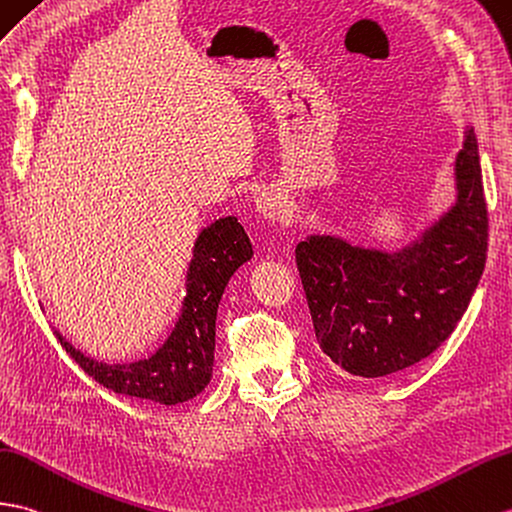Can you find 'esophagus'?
I'll return each instance as SVG.
<instances>
[{
    "instance_id": "34e87169",
    "label": "esophagus",
    "mask_w": 512,
    "mask_h": 512,
    "mask_svg": "<svg viewBox=\"0 0 512 512\" xmlns=\"http://www.w3.org/2000/svg\"><path fill=\"white\" fill-rule=\"evenodd\" d=\"M255 209L259 216L270 224H279L288 218V205H285V200L275 192L259 194L255 200Z\"/></svg>"
}]
</instances>
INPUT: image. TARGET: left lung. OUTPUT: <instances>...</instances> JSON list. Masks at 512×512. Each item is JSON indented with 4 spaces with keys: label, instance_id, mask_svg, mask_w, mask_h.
Returning a JSON list of instances; mask_svg holds the SVG:
<instances>
[{
    "label": "left lung",
    "instance_id": "left-lung-1",
    "mask_svg": "<svg viewBox=\"0 0 512 512\" xmlns=\"http://www.w3.org/2000/svg\"><path fill=\"white\" fill-rule=\"evenodd\" d=\"M456 200L399 248L362 246L312 233L296 268L320 349L342 371L384 377L434 353L478 288L489 240L473 126L454 161Z\"/></svg>",
    "mask_w": 512,
    "mask_h": 512
}]
</instances>
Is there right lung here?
I'll list each match as a JSON object with an SVG mask.
<instances>
[{"instance_id":"add662e5","label":"right lung","mask_w":512,"mask_h":512,"mask_svg":"<svg viewBox=\"0 0 512 512\" xmlns=\"http://www.w3.org/2000/svg\"><path fill=\"white\" fill-rule=\"evenodd\" d=\"M253 257V244L235 216L220 218L196 237L185 290L172 334L150 358L128 364L93 360L54 331L82 371L117 395L176 406L200 395L213 375L218 305L233 272Z\"/></svg>"}]
</instances>
